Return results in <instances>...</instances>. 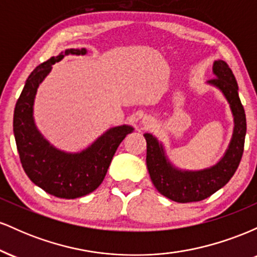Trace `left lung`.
I'll list each match as a JSON object with an SVG mask.
<instances>
[{
    "mask_svg": "<svg viewBox=\"0 0 257 257\" xmlns=\"http://www.w3.org/2000/svg\"><path fill=\"white\" fill-rule=\"evenodd\" d=\"M213 72L215 78L208 81V83L222 91L234 119L228 149L216 164L200 170L179 169L168 159L162 143L152 134H144L147 145L146 164L152 184L159 193L174 202H199L210 197L231 180L243 156L246 118L238 95L237 81L232 70L223 60L214 61Z\"/></svg>",
    "mask_w": 257,
    "mask_h": 257,
    "instance_id": "1",
    "label": "left lung"
}]
</instances>
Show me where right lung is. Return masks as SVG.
Instances as JSON below:
<instances>
[{"label": "right lung", "mask_w": 257, "mask_h": 257, "mask_svg": "<svg viewBox=\"0 0 257 257\" xmlns=\"http://www.w3.org/2000/svg\"><path fill=\"white\" fill-rule=\"evenodd\" d=\"M87 49H66L38 65L26 79L18 99L13 117V132L20 162L29 179L58 198L75 199L89 194L104 180L117 147L131 125H118L105 132L81 152H65L51 145L38 132L34 119V102L38 85L52 70V65L65 55H84Z\"/></svg>", "instance_id": "obj_1"}]
</instances>
